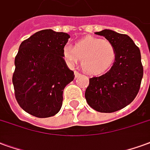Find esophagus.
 I'll use <instances>...</instances> for the list:
<instances>
[{
  "label": "esophagus",
  "instance_id": "34e87169",
  "mask_svg": "<svg viewBox=\"0 0 150 150\" xmlns=\"http://www.w3.org/2000/svg\"><path fill=\"white\" fill-rule=\"evenodd\" d=\"M74 75H75V77H78L81 75V74H79L77 71H74Z\"/></svg>",
  "mask_w": 150,
  "mask_h": 150
}]
</instances>
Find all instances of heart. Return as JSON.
<instances>
[{
  "label": "heart",
  "mask_w": 150,
  "mask_h": 150,
  "mask_svg": "<svg viewBox=\"0 0 150 150\" xmlns=\"http://www.w3.org/2000/svg\"><path fill=\"white\" fill-rule=\"evenodd\" d=\"M117 50L107 40L94 37H86L79 40L73 48L66 45L63 50V58L70 67L81 61L84 72L89 75H100L110 70L115 62Z\"/></svg>",
  "instance_id": "b5f03b06"
}]
</instances>
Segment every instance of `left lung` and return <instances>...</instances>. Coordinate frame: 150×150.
Returning a JSON list of instances; mask_svg holds the SVG:
<instances>
[{"mask_svg":"<svg viewBox=\"0 0 150 150\" xmlns=\"http://www.w3.org/2000/svg\"><path fill=\"white\" fill-rule=\"evenodd\" d=\"M95 33L115 45L117 57L106 74L89 78L85 97L96 111L115 112L130 104L139 92L143 76L141 52L128 35L110 29Z\"/></svg>","mask_w":150,"mask_h":150,"instance_id":"obj_1","label":"left lung"}]
</instances>
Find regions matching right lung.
<instances>
[{
  "label": "right lung",
  "mask_w": 150,
  "mask_h": 150,
  "mask_svg": "<svg viewBox=\"0 0 150 150\" xmlns=\"http://www.w3.org/2000/svg\"><path fill=\"white\" fill-rule=\"evenodd\" d=\"M69 38L65 33L44 29L21 44L13 84L17 103L29 114L44 118L61 110L63 90L74 79L63 58Z\"/></svg>",
  "instance_id": "1"
}]
</instances>
